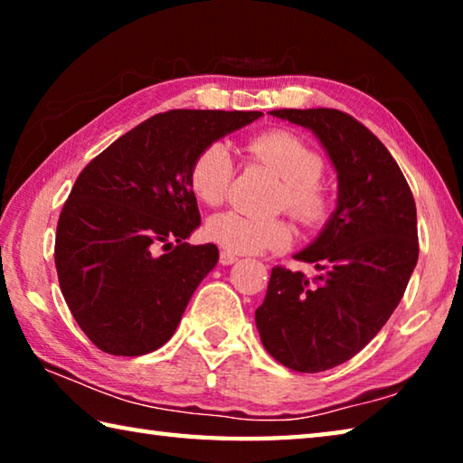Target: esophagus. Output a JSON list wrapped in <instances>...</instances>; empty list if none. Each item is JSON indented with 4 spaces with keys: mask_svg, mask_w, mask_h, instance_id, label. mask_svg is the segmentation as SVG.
Wrapping results in <instances>:
<instances>
[{
    "mask_svg": "<svg viewBox=\"0 0 463 463\" xmlns=\"http://www.w3.org/2000/svg\"><path fill=\"white\" fill-rule=\"evenodd\" d=\"M237 260H239V257L231 253V250H221V263L222 265H232Z\"/></svg>",
    "mask_w": 463,
    "mask_h": 463,
    "instance_id": "1",
    "label": "esophagus"
}]
</instances>
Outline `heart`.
Returning a JSON list of instances; mask_svg holds the SVG:
<instances>
[{"label": "heart", "mask_w": 463, "mask_h": 463, "mask_svg": "<svg viewBox=\"0 0 463 463\" xmlns=\"http://www.w3.org/2000/svg\"><path fill=\"white\" fill-rule=\"evenodd\" d=\"M247 151L284 179L279 206L304 224H317L326 214V195L318 179L325 163L317 151L294 135L271 130L249 140ZM232 177V155L224 143H210L194 156L187 182L195 200L218 206L224 200ZM203 234L231 253L250 255L265 249H286L292 242V229L281 218L260 221L237 210L214 214L203 226Z\"/></svg>", "instance_id": "b5f03b06"}]
</instances>
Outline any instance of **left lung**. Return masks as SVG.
I'll list each match as a JSON object with an SVG mask.
<instances>
[{
    "mask_svg": "<svg viewBox=\"0 0 463 463\" xmlns=\"http://www.w3.org/2000/svg\"><path fill=\"white\" fill-rule=\"evenodd\" d=\"M310 130L336 171V208L294 257L320 271L273 268L255 310L263 347L294 372L317 373L359 354L402 300L419 260L417 206L388 148L339 109H273Z\"/></svg>",
    "mask_w": 463,
    "mask_h": 463,
    "instance_id": "obj_1",
    "label": "left lung"
}]
</instances>
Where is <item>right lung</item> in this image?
Wrapping results in <instances>:
<instances>
[{"mask_svg":"<svg viewBox=\"0 0 463 463\" xmlns=\"http://www.w3.org/2000/svg\"><path fill=\"white\" fill-rule=\"evenodd\" d=\"M261 112L169 109L138 124L85 167L54 241L62 298L98 349L137 357L165 345L200 281L213 242L190 245L200 210L187 174L203 146Z\"/></svg>","mask_w":463,"mask_h":463,"instance_id":"right-lung-1","label":"right lung"}]
</instances>
